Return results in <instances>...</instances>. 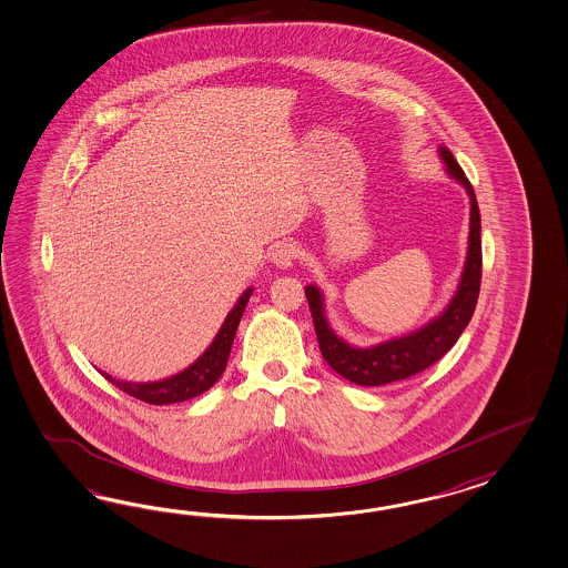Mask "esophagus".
I'll list each match as a JSON object with an SVG mask.
<instances>
[{"label": "esophagus", "mask_w": 568, "mask_h": 568, "mask_svg": "<svg viewBox=\"0 0 568 568\" xmlns=\"http://www.w3.org/2000/svg\"><path fill=\"white\" fill-rule=\"evenodd\" d=\"M300 256V246L293 240H283L278 242L277 246L271 251V261L278 266V268H290Z\"/></svg>", "instance_id": "1"}]
</instances>
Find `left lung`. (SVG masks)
Instances as JSON below:
<instances>
[{
	"label": "left lung",
	"instance_id": "1",
	"mask_svg": "<svg viewBox=\"0 0 568 568\" xmlns=\"http://www.w3.org/2000/svg\"><path fill=\"white\" fill-rule=\"evenodd\" d=\"M442 159L448 166V173L458 179L470 195V236L467 265L460 278V287L440 317L429 322L426 328L417 329L416 334H409L404 338H395L373 348H353L329 329L322 310L320 291L315 290L314 285L305 287V297L314 317L315 336L322 356L338 375L356 385L378 387L393 381H404L438 363L460 338L477 307L483 273L479 203L465 171L454 161L453 152L442 149Z\"/></svg>",
	"mask_w": 568,
	"mask_h": 568
}]
</instances>
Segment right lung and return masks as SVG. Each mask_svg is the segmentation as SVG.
<instances>
[{
  "mask_svg": "<svg viewBox=\"0 0 568 568\" xmlns=\"http://www.w3.org/2000/svg\"><path fill=\"white\" fill-rule=\"evenodd\" d=\"M251 295H253V290L242 293L236 307L227 314L226 322L220 329V334L215 336V341L212 342V346L200 356V361H195L190 368H185L175 377L156 381V383H124V381H115L114 377H110L105 373H103V377L115 385L120 392L128 393L144 404H179V402H187V399L202 395L214 385L217 378L222 377V373L226 368L227 356L232 351L236 329H239L240 317L244 314Z\"/></svg>",
  "mask_w": 568,
  "mask_h": 568,
  "instance_id": "obj_1",
  "label": "right lung"
}]
</instances>
